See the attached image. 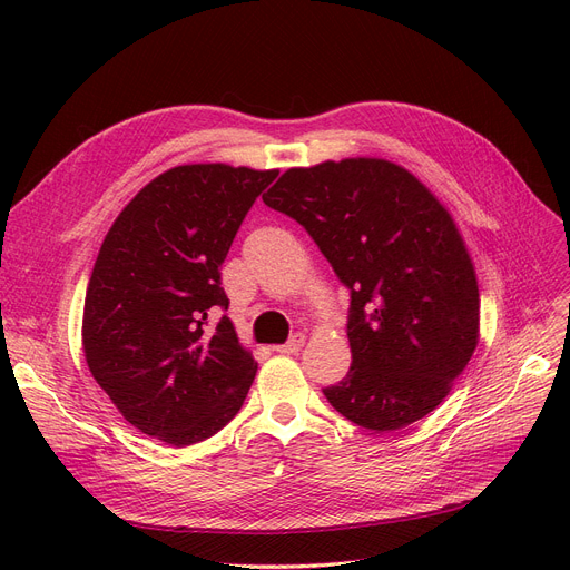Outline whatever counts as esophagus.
Segmentation results:
<instances>
[{"instance_id":"obj_1","label":"esophagus","mask_w":570,"mask_h":570,"mask_svg":"<svg viewBox=\"0 0 570 570\" xmlns=\"http://www.w3.org/2000/svg\"><path fill=\"white\" fill-rule=\"evenodd\" d=\"M303 346H305V335H303V333H295L286 344L275 346V351H277V353H286V355H295Z\"/></svg>"}]
</instances>
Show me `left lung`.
<instances>
[{"instance_id": "8db88e82", "label": "left lung", "mask_w": 570, "mask_h": 570, "mask_svg": "<svg viewBox=\"0 0 570 570\" xmlns=\"http://www.w3.org/2000/svg\"><path fill=\"white\" fill-rule=\"evenodd\" d=\"M263 203L312 235L351 291V370L327 397L351 423L402 430L451 393L478 344L464 239L406 168L372 157L288 168Z\"/></svg>"}]
</instances>
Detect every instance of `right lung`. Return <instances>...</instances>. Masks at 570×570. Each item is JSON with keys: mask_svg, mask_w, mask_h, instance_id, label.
<instances>
[{"mask_svg": "<svg viewBox=\"0 0 570 570\" xmlns=\"http://www.w3.org/2000/svg\"><path fill=\"white\" fill-rule=\"evenodd\" d=\"M279 170L175 166L117 215L87 284L82 351L127 421L185 448L243 406L258 363L239 344L219 267L258 194Z\"/></svg>", "mask_w": 570, "mask_h": 570, "instance_id": "right-lung-1", "label": "right lung"}]
</instances>
